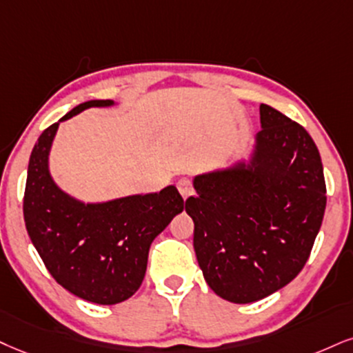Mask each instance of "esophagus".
I'll list each match as a JSON object with an SVG mask.
<instances>
[{
  "mask_svg": "<svg viewBox=\"0 0 353 353\" xmlns=\"http://www.w3.org/2000/svg\"><path fill=\"white\" fill-rule=\"evenodd\" d=\"M176 188H178V191H180V194L185 199L188 198V196H191V194H193V183H191L190 178H181V180H178Z\"/></svg>",
  "mask_w": 353,
  "mask_h": 353,
  "instance_id": "obj_1",
  "label": "esophagus"
}]
</instances>
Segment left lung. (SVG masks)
Wrapping results in <instances>:
<instances>
[{
	"instance_id": "obj_1",
	"label": "left lung",
	"mask_w": 353,
	"mask_h": 353,
	"mask_svg": "<svg viewBox=\"0 0 353 353\" xmlns=\"http://www.w3.org/2000/svg\"><path fill=\"white\" fill-rule=\"evenodd\" d=\"M260 123L249 165L194 176L196 196L186 199L204 280L237 304L267 298L296 278L327 201L307 130L268 104H260Z\"/></svg>"
}]
</instances>
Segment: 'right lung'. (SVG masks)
I'll list each match as a JSON object with an SVG mask.
<instances>
[{
    "instance_id": "1",
    "label": "right lung",
    "mask_w": 353,
    "mask_h": 353,
    "mask_svg": "<svg viewBox=\"0 0 353 353\" xmlns=\"http://www.w3.org/2000/svg\"><path fill=\"white\" fill-rule=\"evenodd\" d=\"M111 99L78 104L59 123ZM59 123L47 128L29 159L24 223L34 247L55 281L85 301L116 304L142 285L154 239L183 211L175 186L85 204L63 193L49 173V152Z\"/></svg>"
}]
</instances>
